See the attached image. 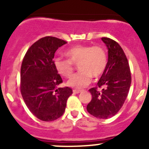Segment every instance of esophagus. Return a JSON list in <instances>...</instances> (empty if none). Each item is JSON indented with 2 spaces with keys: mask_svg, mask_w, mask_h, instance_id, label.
Masks as SVG:
<instances>
[{
  "mask_svg": "<svg viewBox=\"0 0 149 149\" xmlns=\"http://www.w3.org/2000/svg\"><path fill=\"white\" fill-rule=\"evenodd\" d=\"M73 94H79V93L81 92V90H77V89H73Z\"/></svg>",
  "mask_w": 149,
  "mask_h": 149,
  "instance_id": "1",
  "label": "esophagus"
}]
</instances>
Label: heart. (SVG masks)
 <instances>
[{"label": "heart", "mask_w": 149, "mask_h": 149, "mask_svg": "<svg viewBox=\"0 0 149 149\" xmlns=\"http://www.w3.org/2000/svg\"><path fill=\"white\" fill-rule=\"evenodd\" d=\"M65 54L68 59L55 58L53 65L56 71L65 78L70 77L74 71V65H78L80 71L73 75L67 83L75 88L87 86L92 77L97 79L103 74L107 65V54L101 45H76Z\"/></svg>", "instance_id": "heart-1"}]
</instances>
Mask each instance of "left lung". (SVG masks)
<instances>
[{
    "instance_id": "8db88e82",
    "label": "left lung",
    "mask_w": 149,
    "mask_h": 149,
    "mask_svg": "<svg viewBox=\"0 0 149 149\" xmlns=\"http://www.w3.org/2000/svg\"><path fill=\"white\" fill-rule=\"evenodd\" d=\"M102 40L108 49L107 65L97 86L88 90L92 99L86 109L95 118L107 119L116 115L125 101L131 84V73L120 45L108 37H102Z\"/></svg>"
}]
</instances>
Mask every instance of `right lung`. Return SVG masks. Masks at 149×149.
<instances>
[{"label": "right lung", "instance_id": "obj_1", "mask_svg": "<svg viewBox=\"0 0 149 149\" xmlns=\"http://www.w3.org/2000/svg\"><path fill=\"white\" fill-rule=\"evenodd\" d=\"M66 43L55 37H42L29 48L22 61L21 94L30 112L42 121L61 118L73 94L68 86L58 88L63 80L53 65L55 52Z\"/></svg>", "mask_w": 149, "mask_h": 149}]
</instances>
